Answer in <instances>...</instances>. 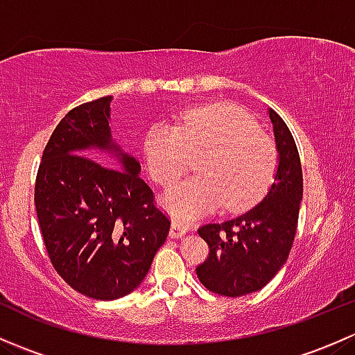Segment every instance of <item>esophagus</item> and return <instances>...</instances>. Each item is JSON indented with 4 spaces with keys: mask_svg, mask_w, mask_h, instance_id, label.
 I'll list each match as a JSON object with an SVG mask.
<instances>
[{
    "mask_svg": "<svg viewBox=\"0 0 355 355\" xmlns=\"http://www.w3.org/2000/svg\"><path fill=\"white\" fill-rule=\"evenodd\" d=\"M185 234H187V228L184 227V223H182L180 220L171 221V228H170V237L171 239H182Z\"/></svg>",
    "mask_w": 355,
    "mask_h": 355,
    "instance_id": "1",
    "label": "esophagus"
}]
</instances>
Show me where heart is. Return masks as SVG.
<instances>
[{"mask_svg": "<svg viewBox=\"0 0 355 355\" xmlns=\"http://www.w3.org/2000/svg\"><path fill=\"white\" fill-rule=\"evenodd\" d=\"M191 151H207L200 161L202 175L180 182L163 198L171 213L184 218L209 213L225 200L228 209H247L266 194L277 173L273 141L230 103L198 105L182 113L180 127L159 121L146 134V164L163 187L191 168Z\"/></svg>", "mask_w": 355, "mask_h": 355, "instance_id": "obj_1", "label": "heart"}]
</instances>
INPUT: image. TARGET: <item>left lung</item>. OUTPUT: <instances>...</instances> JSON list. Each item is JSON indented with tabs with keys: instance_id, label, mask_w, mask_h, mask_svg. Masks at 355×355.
I'll return each instance as SVG.
<instances>
[{
	"instance_id": "left-lung-1",
	"label": "left lung",
	"mask_w": 355,
	"mask_h": 355,
	"mask_svg": "<svg viewBox=\"0 0 355 355\" xmlns=\"http://www.w3.org/2000/svg\"><path fill=\"white\" fill-rule=\"evenodd\" d=\"M273 123L278 166L275 182L259 204L234 220L199 228L209 257L198 278L220 295L241 297L261 290L282 270L292 249L302 200V168L287 123L268 110Z\"/></svg>"
}]
</instances>
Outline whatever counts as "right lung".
<instances>
[{"instance_id": "add662e5", "label": "right lung", "mask_w": 355, "mask_h": 355, "mask_svg": "<svg viewBox=\"0 0 355 355\" xmlns=\"http://www.w3.org/2000/svg\"><path fill=\"white\" fill-rule=\"evenodd\" d=\"M111 99L68 111L42 153L34 194L55 270L71 288L98 300L137 288L170 232V220L139 177L141 163L111 137Z\"/></svg>"}]
</instances>
